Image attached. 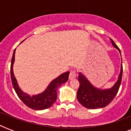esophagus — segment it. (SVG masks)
Instances as JSON below:
<instances>
[{
    "label": "esophagus",
    "mask_w": 131,
    "mask_h": 131,
    "mask_svg": "<svg viewBox=\"0 0 131 131\" xmlns=\"http://www.w3.org/2000/svg\"><path fill=\"white\" fill-rule=\"evenodd\" d=\"M76 71L75 70H71L70 71L69 76V80H73V79H75L76 78Z\"/></svg>",
    "instance_id": "34e87169"
}]
</instances>
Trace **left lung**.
Masks as SVG:
<instances>
[{
	"instance_id": "obj_1",
	"label": "left lung",
	"mask_w": 131,
	"mask_h": 131,
	"mask_svg": "<svg viewBox=\"0 0 131 131\" xmlns=\"http://www.w3.org/2000/svg\"><path fill=\"white\" fill-rule=\"evenodd\" d=\"M112 45L120 52V49L115 44L114 41L111 39ZM122 64H121L120 75L117 82L114 86L109 89H100L94 87L87 78L82 73H79L78 80L80 82V87L78 88L77 98L80 104L88 109L103 108L108 105L116 96L120 88L122 77Z\"/></svg>"
}]
</instances>
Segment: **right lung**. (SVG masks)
<instances>
[{
    "mask_svg": "<svg viewBox=\"0 0 131 131\" xmlns=\"http://www.w3.org/2000/svg\"><path fill=\"white\" fill-rule=\"evenodd\" d=\"M15 49L13 51V56L11 59V78L12 85L15 90V92L21 101L28 107L35 110H43L50 107L52 104L57 99L58 88L64 84L69 79V72H66L61 74L58 78L52 80L49 86L45 90V91L37 95L30 96L29 94L24 92L19 88L17 80L13 74V67L15 61Z\"/></svg>",
    "mask_w": 131,
    "mask_h": 131,
    "instance_id": "right-lung-1",
    "label": "right lung"
}]
</instances>
